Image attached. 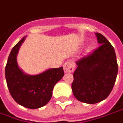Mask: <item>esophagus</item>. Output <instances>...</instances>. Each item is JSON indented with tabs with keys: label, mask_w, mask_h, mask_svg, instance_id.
I'll return each instance as SVG.
<instances>
[{
	"label": "esophagus",
	"mask_w": 123,
	"mask_h": 123,
	"mask_svg": "<svg viewBox=\"0 0 123 123\" xmlns=\"http://www.w3.org/2000/svg\"><path fill=\"white\" fill-rule=\"evenodd\" d=\"M64 70L66 73H70L74 70V63L72 61H67L63 65Z\"/></svg>",
	"instance_id": "obj_1"
}]
</instances>
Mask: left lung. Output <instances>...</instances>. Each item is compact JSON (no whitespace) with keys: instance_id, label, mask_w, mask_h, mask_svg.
Returning <instances> with one entry per match:
<instances>
[{"instance_id":"obj_1","label":"left lung","mask_w":123,"mask_h":123,"mask_svg":"<svg viewBox=\"0 0 123 123\" xmlns=\"http://www.w3.org/2000/svg\"><path fill=\"white\" fill-rule=\"evenodd\" d=\"M101 45L76 62L72 90L81 102L94 104L107 98L116 81L118 64L113 47L99 33H95Z\"/></svg>"}]
</instances>
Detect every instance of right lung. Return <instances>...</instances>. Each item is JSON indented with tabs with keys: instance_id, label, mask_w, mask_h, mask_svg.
Returning a JSON list of instances; mask_svg holds the SVG:
<instances>
[{
	"instance_id": "obj_1",
	"label": "right lung",
	"mask_w": 123,
	"mask_h": 123,
	"mask_svg": "<svg viewBox=\"0 0 123 123\" xmlns=\"http://www.w3.org/2000/svg\"><path fill=\"white\" fill-rule=\"evenodd\" d=\"M23 37L12 48L8 59L5 76L10 93L16 102L29 109L40 108L45 105L52 97L55 85L64 76L62 67L51 68L39 74H25L19 68L16 56Z\"/></svg>"
}]
</instances>
